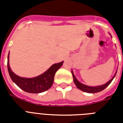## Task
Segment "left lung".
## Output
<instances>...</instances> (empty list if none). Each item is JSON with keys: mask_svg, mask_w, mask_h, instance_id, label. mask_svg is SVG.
Wrapping results in <instances>:
<instances>
[{"mask_svg": "<svg viewBox=\"0 0 123 123\" xmlns=\"http://www.w3.org/2000/svg\"><path fill=\"white\" fill-rule=\"evenodd\" d=\"M117 71L115 73L114 76L112 78V79L109 81L107 82L106 84H103L102 86H96V87H91V86H86V85H84V84H82L80 82L78 81L76 77L74 75V73H73V71H71V73H72V75H73V81H74V83L76 85V86L77 87V88H79V89L82 91L86 92H88V93H96V92H100L101 91H103V89H105V88L107 87V86H109V84H111L112 81L113 80V79H114L115 76L116 75Z\"/></svg>", "mask_w": 123, "mask_h": 123, "instance_id": "1", "label": "left lung"}]
</instances>
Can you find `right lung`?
Returning a JSON list of instances; mask_svg holds the SVG:
<instances>
[{"mask_svg": "<svg viewBox=\"0 0 123 123\" xmlns=\"http://www.w3.org/2000/svg\"><path fill=\"white\" fill-rule=\"evenodd\" d=\"M9 52L7 56V69L12 82L24 91L29 93H40L47 91L54 83V76L56 71L61 67L64 62L54 64L41 75L34 78H23L14 74L11 69L9 62Z\"/></svg>", "mask_w": 123, "mask_h": 123, "instance_id": "1", "label": "right lung"}]
</instances>
